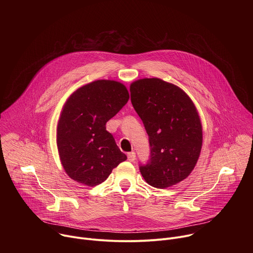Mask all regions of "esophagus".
Masks as SVG:
<instances>
[{"instance_id": "1", "label": "esophagus", "mask_w": 253, "mask_h": 253, "mask_svg": "<svg viewBox=\"0 0 253 253\" xmlns=\"http://www.w3.org/2000/svg\"><path fill=\"white\" fill-rule=\"evenodd\" d=\"M127 157H128V160L130 161V162H134L135 161V159H136V154H135V152H129L128 154H127Z\"/></svg>"}]
</instances>
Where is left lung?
<instances>
[{
    "label": "left lung",
    "instance_id": "obj_1",
    "mask_svg": "<svg viewBox=\"0 0 253 253\" xmlns=\"http://www.w3.org/2000/svg\"><path fill=\"white\" fill-rule=\"evenodd\" d=\"M131 102L149 136L150 159L139 169L145 181L167 188L194 169L202 147V126L196 108L179 87L158 78L130 86Z\"/></svg>",
    "mask_w": 253,
    "mask_h": 253
}]
</instances>
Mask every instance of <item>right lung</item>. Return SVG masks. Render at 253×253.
<instances>
[{
    "mask_svg": "<svg viewBox=\"0 0 253 253\" xmlns=\"http://www.w3.org/2000/svg\"><path fill=\"white\" fill-rule=\"evenodd\" d=\"M128 100L126 87L112 80L91 82L68 98L58 122L57 146L66 173L76 182L96 186L127 159L106 123Z\"/></svg>",
    "mask_w": 253,
    "mask_h": 253,
    "instance_id": "obj_1",
    "label": "right lung"
}]
</instances>
